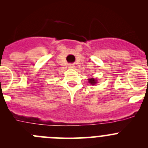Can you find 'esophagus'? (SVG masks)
Returning a JSON list of instances; mask_svg holds the SVG:
<instances>
[{
	"instance_id": "1",
	"label": "esophagus",
	"mask_w": 148,
	"mask_h": 148,
	"mask_svg": "<svg viewBox=\"0 0 148 148\" xmlns=\"http://www.w3.org/2000/svg\"><path fill=\"white\" fill-rule=\"evenodd\" d=\"M74 65H72V64H69V68H70V69H72V68H74Z\"/></svg>"
}]
</instances>
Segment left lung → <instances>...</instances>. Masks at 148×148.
<instances>
[{
    "label": "left lung",
    "mask_w": 148,
    "mask_h": 148,
    "mask_svg": "<svg viewBox=\"0 0 148 148\" xmlns=\"http://www.w3.org/2000/svg\"><path fill=\"white\" fill-rule=\"evenodd\" d=\"M88 82H89V83L90 84L95 85L97 84V80L95 79V78H91L88 79Z\"/></svg>",
    "instance_id": "left-lung-1"
}]
</instances>
